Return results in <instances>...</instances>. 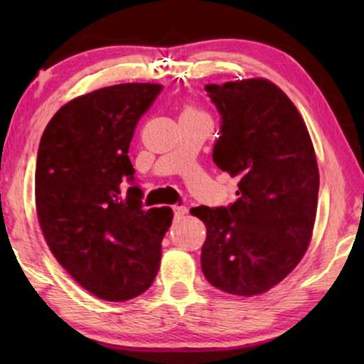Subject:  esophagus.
<instances>
[{
	"label": "esophagus",
	"mask_w": 364,
	"mask_h": 364,
	"mask_svg": "<svg viewBox=\"0 0 364 364\" xmlns=\"http://www.w3.org/2000/svg\"><path fill=\"white\" fill-rule=\"evenodd\" d=\"M173 213L176 218H183L184 215H188V207L186 205H173Z\"/></svg>",
	"instance_id": "1"
}]
</instances>
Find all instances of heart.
Segmentation results:
<instances>
[{
	"label": "heart",
	"mask_w": 364,
	"mask_h": 364,
	"mask_svg": "<svg viewBox=\"0 0 364 364\" xmlns=\"http://www.w3.org/2000/svg\"><path fill=\"white\" fill-rule=\"evenodd\" d=\"M197 115H204V114H202L200 110L194 106V104L189 102V104H186V106H184L181 117H197Z\"/></svg>",
	"instance_id": "1"
}]
</instances>
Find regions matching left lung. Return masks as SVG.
I'll list each match as a JSON object with an SVG mask.
<instances>
[{"mask_svg":"<svg viewBox=\"0 0 364 364\" xmlns=\"http://www.w3.org/2000/svg\"><path fill=\"white\" fill-rule=\"evenodd\" d=\"M221 115L213 162L239 178L230 207L191 208L207 228L200 264L220 291H269L304 258L316 220L319 170L297 107L267 78L207 85Z\"/></svg>","mask_w":364,"mask_h":364,"instance_id":"left-lung-1","label":"left lung"}]
</instances>
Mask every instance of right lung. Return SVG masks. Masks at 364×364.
Segmentation results:
<instances>
[{
  "label": "right lung",
  "instance_id": "1",
  "mask_svg": "<svg viewBox=\"0 0 364 364\" xmlns=\"http://www.w3.org/2000/svg\"><path fill=\"white\" fill-rule=\"evenodd\" d=\"M164 86L122 83L60 107L43 132L35 170V205L49 250L96 297L123 301L151 287L170 207L143 210L128 149L141 119Z\"/></svg>",
  "mask_w": 364,
  "mask_h": 364
}]
</instances>
